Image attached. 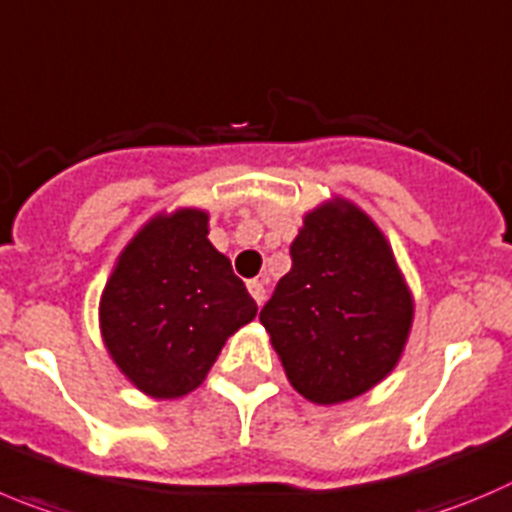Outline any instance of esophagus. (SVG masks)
I'll return each mask as SVG.
<instances>
[{
    "label": "esophagus",
    "mask_w": 512,
    "mask_h": 512,
    "mask_svg": "<svg viewBox=\"0 0 512 512\" xmlns=\"http://www.w3.org/2000/svg\"><path fill=\"white\" fill-rule=\"evenodd\" d=\"M248 292H251L253 302H256V304H264V299H266L264 281H259V279H251V281H248Z\"/></svg>",
    "instance_id": "34e87169"
}]
</instances>
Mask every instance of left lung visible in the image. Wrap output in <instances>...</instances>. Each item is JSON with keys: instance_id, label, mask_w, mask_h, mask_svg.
<instances>
[{"instance_id": "obj_1", "label": "left lung", "mask_w": 512, "mask_h": 512, "mask_svg": "<svg viewBox=\"0 0 512 512\" xmlns=\"http://www.w3.org/2000/svg\"><path fill=\"white\" fill-rule=\"evenodd\" d=\"M292 269L261 309L294 391L332 406L370 391L401 360L414 297L368 213L332 198L304 215Z\"/></svg>"}]
</instances>
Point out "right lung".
I'll return each instance as SVG.
<instances>
[{"instance_id": "obj_1", "label": "right lung", "mask_w": 512, "mask_h": 512, "mask_svg": "<svg viewBox=\"0 0 512 512\" xmlns=\"http://www.w3.org/2000/svg\"><path fill=\"white\" fill-rule=\"evenodd\" d=\"M208 220L200 208L157 213L126 243L103 287V345L152 398L195 391L225 340L259 309L208 241Z\"/></svg>"}]
</instances>
